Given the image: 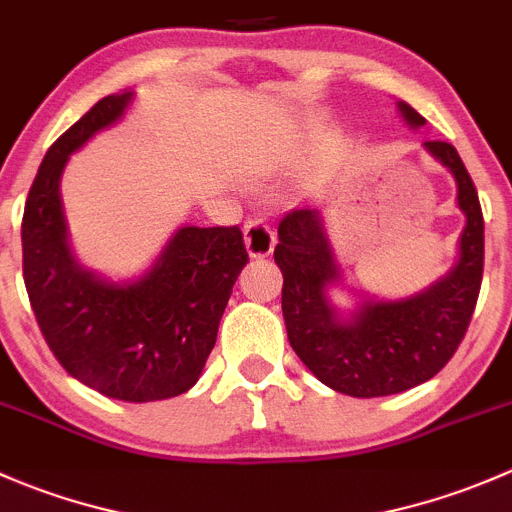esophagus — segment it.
Segmentation results:
<instances>
[{
    "label": "esophagus",
    "instance_id": "obj_1",
    "mask_svg": "<svg viewBox=\"0 0 512 512\" xmlns=\"http://www.w3.org/2000/svg\"><path fill=\"white\" fill-rule=\"evenodd\" d=\"M245 247L250 257H270L275 250V230L265 218H252L245 225Z\"/></svg>",
    "mask_w": 512,
    "mask_h": 512
}]
</instances>
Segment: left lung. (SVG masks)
Instances as JSON below:
<instances>
[{"mask_svg": "<svg viewBox=\"0 0 512 512\" xmlns=\"http://www.w3.org/2000/svg\"><path fill=\"white\" fill-rule=\"evenodd\" d=\"M406 126L426 118L406 101L396 103ZM428 153L451 170L466 227L451 270L409 297L381 299L354 292V307L332 302L344 285L324 213L304 208L280 223L275 262L282 270V314L287 339L322 384L356 399L401 394L433 379L466 337L483 280V213L476 185L451 143L426 141Z\"/></svg>", "mask_w": 512, "mask_h": 512, "instance_id": "obj_1", "label": "left lung"}]
</instances>
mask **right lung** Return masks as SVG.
Wrapping results in <instances>:
<instances>
[{
	"instance_id": "right-lung-1",
	"label": "right lung",
	"mask_w": 512,
	"mask_h": 512,
	"mask_svg": "<svg viewBox=\"0 0 512 512\" xmlns=\"http://www.w3.org/2000/svg\"><path fill=\"white\" fill-rule=\"evenodd\" d=\"M133 98L103 96L46 151L24 205L22 252L29 302L59 364L108 399L146 404L185 394L200 379L247 250L240 227L180 225L131 280L76 260L61 175L76 151L126 116Z\"/></svg>"
}]
</instances>
